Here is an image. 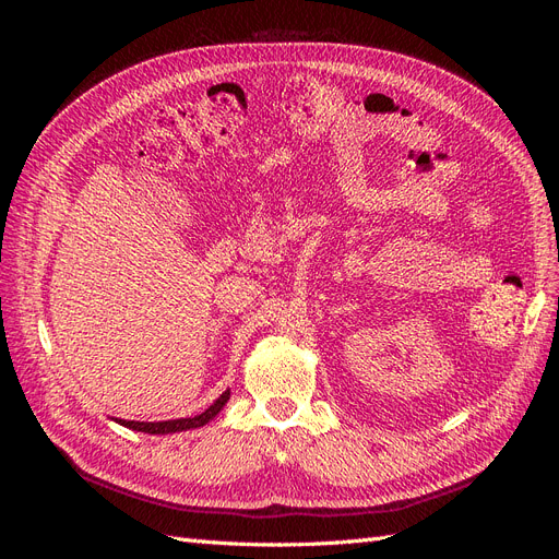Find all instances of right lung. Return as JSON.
<instances>
[{"instance_id": "add662e5", "label": "right lung", "mask_w": 559, "mask_h": 559, "mask_svg": "<svg viewBox=\"0 0 559 559\" xmlns=\"http://www.w3.org/2000/svg\"><path fill=\"white\" fill-rule=\"evenodd\" d=\"M230 399V389L218 396L205 413H200L195 417H179V419H165V421H134V419H114L116 425L128 427L132 431H142V433H154V436H167V433H179V431H189L205 427L210 419H214L218 413L224 411V405Z\"/></svg>"}]
</instances>
